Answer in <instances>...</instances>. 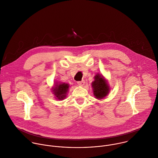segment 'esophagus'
I'll return each mask as SVG.
<instances>
[{
    "mask_svg": "<svg viewBox=\"0 0 158 158\" xmlns=\"http://www.w3.org/2000/svg\"><path fill=\"white\" fill-rule=\"evenodd\" d=\"M77 84L79 85V86H84V84H85V81L83 80L82 81H79L77 82Z\"/></svg>",
    "mask_w": 158,
    "mask_h": 158,
    "instance_id": "obj_1",
    "label": "esophagus"
}]
</instances>
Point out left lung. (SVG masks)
I'll list each match as a JSON object with an SVG mask.
<instances>
[{
    "label": "left lung",
    "instance_id": "left-lung-1",
    "mask_svg": "<svg viewBox=\"0 0 158 158\" xmlns=\"http://www.w3.org/2000/svg\"><path fill=\"white\" fill-rule=\"evenodd\" d=\"M94 78V81L92 82L94 95L95 98L102 100L109 94L110 87L108 81L102 74L97 73Z\"/></svg>",
    "mask_w": 158,
    "mask_h": 158
}]
</instances>
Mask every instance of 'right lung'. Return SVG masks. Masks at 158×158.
<instances>
[{"label": "right lung", "mask_w": 158, "mask_h": 158, "mask_svg": "<svg viewBox=\"0 0 158 158\" xmlns=\"http://www.w3.org/2000/svg\"><path fill=\"white\" fill-rule=\"evenodd\" d=\"M69 88V85L68 84L56 81L51 89L56 100H63L66 97Z\"/></svg>", "instance_id": "obj_1"}]
</instances>
